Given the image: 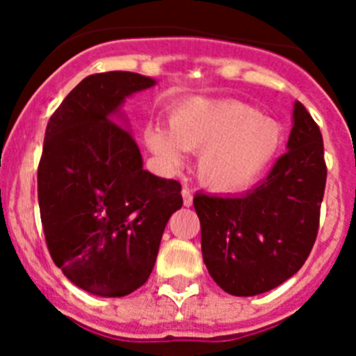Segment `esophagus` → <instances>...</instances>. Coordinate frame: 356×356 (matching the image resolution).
Masks as SVG:
<instances>
[{
    "mask_svg": "<svg viewBox=\"0 0 356 356\" xmlns=\"http://www.w3.org/2000/svg\"><path fill=\"white\" fill-rule=\"evenodd\" d=\"M181 197H184V205L185 207L193 205V193H191L187 187L181 188Z\"/></svg>",
    "mask_w": 356,
    "mask_h": 356,
    "instance_id": "1",
    "label": "esophagus"
}]
</instances>
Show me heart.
<instances>
[{
    "label": "heart",
    "instance_id": "b5f03b06",
    "mask_svg": "<svg viewBox=\"0 0 356 356\" xmlns=\"http://www.w3.org/2000/svg\"><path fill=\"white\" fill-rule=\"evenodd\" d=\"M151 153L169 169L180 168L185 151H197L196 176L213 193H237L264 175L280 151L284 131L254 106L234 99L188 97L168 112V128L144 131Z\"/></svg>",
    "mask_w": 356,
    "mask_h": 356
}]
</instances>
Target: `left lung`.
<instances>
[{
	"instance_id": "8db88e82",
	"label": "left lung",
	"mask_w": 356,
	"mask_h": 356,
	"mask_svg": "<svg viewBox=\"0 0 356 356\" xmlns=\"http://www.w3.org/2000/svg\"><path fill=\"white\" fill-rule=\"evenodd\" d=\"M325 185L323 135L296 102L287 153L262 184L241 196H194L213 282L232 296H257L294 276L316 242Z\"/></svg>"
}]
</instances>
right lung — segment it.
<instances>
[{
    "instance_id": "1",
    "label": "right lung",
    "mask_w": 356,
    "mask_h": 356,
    "mask_svg": "<svg viewBox=\"0 0 356 356\" xmlns=\"http://www.w3.org/2000/svg\"><path fill=\"white\" fill-rule=\"evenodd\" d=\"M156 83L110 71L81 80L49 118L39 207L53 262L85 292L121 298L149 278L181 185L151 175L128 130L127 97Z\"/></svg>"
}]
</instances>
